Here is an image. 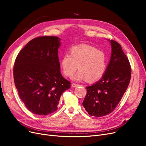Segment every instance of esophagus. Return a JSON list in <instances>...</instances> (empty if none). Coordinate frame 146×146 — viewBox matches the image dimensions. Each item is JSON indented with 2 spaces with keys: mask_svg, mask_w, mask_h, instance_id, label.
<instances>
[{
  "mask_svg": "<svg viewBox=\"0 0 146 146\" xmlns=\"http://www.w3.org/2000/svg\"><path fill=\"white\" fill-rule=\"evenodd\" d=\"M79 85H78V84H77V83H72V88L77 87V86H78Z\"/></svg>",
  "mask_w": 146,
  "mask_h": 146,
  "instance_id": "obj_1",
  "label": "esophagus"
}]
</instances>
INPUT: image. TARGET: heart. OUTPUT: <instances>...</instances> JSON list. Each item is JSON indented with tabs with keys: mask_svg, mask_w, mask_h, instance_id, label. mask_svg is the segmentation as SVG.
Segmentation results:
<instances>
[{
	"mask_svg": "<svg viewBox=\"0 0 146 146\" xmlns=\"http://www.w3.org/2000/svg\"><path fill=\"white\" fill-rule=\"evenodd\" d=\"M107 56L103 51L87 44L74 46L70 55L64 54L61 60V67L65 76L71 78L78 69L75 80L86 79L90 82L98 81L104 76L107 69Z\"/></svg>",
	"mask_w": 146,
	"mask_h": 146,
	"instance_id": "obj_1",
	"label": "heart"
}]
</instances>
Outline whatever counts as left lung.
Wrapping results in <instances>:
<instances>
[{
  "instance_id": "left-lung-1",
  "label": "left lung",
  "mask_w": 146,
  "mask_h": 146,
  "mask_svg": "<svg viewBox=\"0 0 146 146\" xmlns=\"http://www.w3.org/2000/svg\"><path fill=\"white\" fill-rule=\"evenodd\" d=\"M111 56L107 70L100 80L87 86L83 106L90 116L102 117L116 108L126 91L131 78V66L119 44L110 41Z\"/></svg>"
}]
</instances>
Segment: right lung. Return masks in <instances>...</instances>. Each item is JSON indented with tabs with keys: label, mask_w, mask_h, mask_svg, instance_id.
<instances>
[{
	"label": "right lung",
	"mask_w": 146,
	"mask_h": 146,
	"mask_svg": "<svg viewBox=\"0 0 146 146\" xmlns=\"http://www.w3.org/2000/svg\"><path fill=\"white\" fill-rule=\"evenodd\" d=\"M60 39L39 36L30 41L17 55L13 77L21 100L29 111L47 115L58 108L61 96L70 82L60 72Z\"/></svg>",
	"instance_id": "add662e5"
}]
</instances>
